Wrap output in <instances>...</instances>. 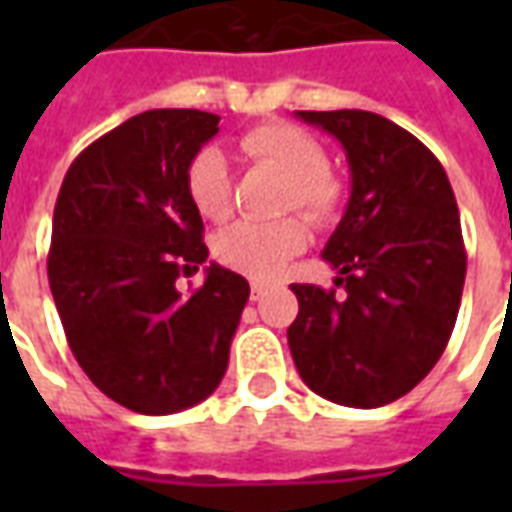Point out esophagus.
<instances>
[{"label":"esophagus","instance_id":"obj_1","mask_svg":"<svg viewBox=\"0 0 512 512\" xmlns=\"http://www.w3.org/2000/svg\"><path fill=\"white\" fill-rule=\"evenodd\" d=\"M266 293H268V285H263V282H252V288H249V299L260 301Z\"/></svg>","mask_w":512,"mask_h":512}]
</instances>
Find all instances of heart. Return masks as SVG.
<instances>
[{"mask_svg": "<svg viewBox=\"0 0 512 512\" xmlns=\"http://www.w3.org/2000/svg\"><path fill=\"white\" fill-rule=\"evenodd\" d=\"M238 147L249 161L279 172L288 189L285 205L301 211L312 224H329L343 208V180L329 169L326 147L304 128L293 123H260L238 139ZM186 191L200 216L222 222L233 211V178L222 150L202 147L186 169ZM307 246V227L299 216H282L274 222L230 224L216 235L213 255L222 266L252 279L277 277L290 257Z\"/></svg>", "mask_w": 512, "mask_h": 512, "instance_id": "1", "label": "heart"}]
</instances>
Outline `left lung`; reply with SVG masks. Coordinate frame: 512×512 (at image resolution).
Masks as SVG:
<instances>
[{
	"instance_id": "8db88e82",
	"label": "left lung",
	"mask_w": 512,
	"mask_h": 512,
	"mask_svg": "<svg viewBox=\"0 0 512 512\" xmlns=\"http://www.w3.org/2000/svg\"><path fill=\"white\" fill-rule=\"evenodd\" d=\"M345 147L351 200L323 249L334 285H290L288 343L315 395L378 408L411 392L450 343L466 279L461 216L439 158L392 120L299 112Z\"/></svg>"
}]
</instances>
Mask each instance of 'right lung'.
Masks as SVG:
<instances>
[{
	"mask_svg": "<svg viewBox=\"0 0 512 512\" xmlns=\"http://www.w3.org/2000/svg\"><path fill=\"white\" fill-rule=\"evenodd\" d=\"M216 134L211 112H142L84 147L54 205L49 285L68 345L87 378L136 414L211 395L249 299V282L216 263L189 296L175 288L208 257L186 169Z\"/></svg>",
	"mask_w": 512,
	"mask_h": 512,
	"instance_id": "add662e5",
	"label": "right lung"
}]
</instances>
